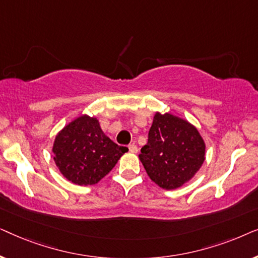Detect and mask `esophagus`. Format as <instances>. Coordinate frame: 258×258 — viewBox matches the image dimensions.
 <instances>
[{
	"label": "esophagus",
	"instance_id": "1",
	"mask_svg": "<svg viewBox=\"0 0 258 258\" xmlns=\"http://www.w3.org/2000/svg\"><path fill=\"white\" fill-rule=\"evenodd\" d=\"M129 150H130V153L136 154L137 151H139V148H137V146H135V144H130V146H129Z\"/></svg>",
	"mask_w": 258,
	"mask_h": 258
}]
</instances>
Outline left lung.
Wrapping results in <instances>:
<instances>
[{
    "mask_svg": "<svg viewBox=\"0 0 258 258\" xmlns=\"http://www.w3.org/2000/svg\"><path fill=\"white\" fill-rule=\"evenodd\" d=\"M148 176L165 190L189 182L206 160V143L195 125L170 112H156L148 143L139 155Z\"/></svg>",
    "mask_w": 258,
    "mask_h": 258,
    "instance_id": "left-lung-1",
    "label": "left lung"
}]
</instances>
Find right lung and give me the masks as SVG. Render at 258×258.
<instances>
[{"label":"right lung","instance_id":"obj_1","mask_svg":"<svg viewBox=\"0 0 258 258\" xmlns=\"http://www.w3.org/2000/svg\"><path fill=\"white\" fill-rule=\"evenodd\" d=\"M128 148L119 147L102 132L96 117L82 115L55 137L56 167L74 184L93 185L108 175Z\"/></svg>","mask_w":258,"mask_h":258}]
</instances>
